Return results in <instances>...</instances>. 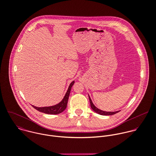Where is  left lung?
<instances>
[{
	"label": "left lung",
	"instance_id": "8db88e82",
	"mask_svg": "<svg viewBox=\"0 0 156 156\" xmlns=\"http://www.w3.org/2000/svg\"><path fill=\"white\" fill-rule=\"evenodd\" d=\"M89 96V99H90V105H91V108L93 109V110L94 111H95L96 113L99 114H101V115H113L114 114H116L118 112H119L120 111H114V112H107V111H104L102 110H101L99 109V108H98L93 103L90 96L88 95Z\"/></svg>",
	"mask_w": 156,
	"mask_h": 156
}]
</instances>
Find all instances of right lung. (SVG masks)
<instances>
[{
	"label": "right lung",
	"mask_w": 156,
	"mask_h": 156,
	"mask_svg": "<svg viewBox=\"0 0 156 156\" xmlns=\"http://www.w3.org/2000/svg\"><path fill=\"white\" fill-rule=\"evenodd\" d=\"M74 81H73L70 83L63 99L58 104H56L53 106H45V107H37L34 105H32L33 107L40 112L48 114H58L62 112L66 108L71 89L73 85H74Z\"/></svg>",
	"instance_id": "add662e5"
}]
</instances>
